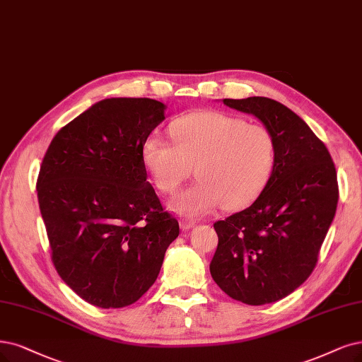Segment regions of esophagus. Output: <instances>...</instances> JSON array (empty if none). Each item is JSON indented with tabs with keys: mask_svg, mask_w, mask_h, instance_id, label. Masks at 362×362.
I'll list each match as a JSON object with an SVG mask.
<instances>
[{
	"mask_svg": "<svg viewBox=\"0 0 362 362\" xmlns=\"http://www.w3.org/2000/svg\"><path fill=\"white\" fill-rule=\"evenodd\" d=\"M195 225H197V223H195L194 221L183 219V221L180 222V228H182V230H185V231H189V230H192V228H194Z\"/></svg>",
	"mask_w": 362,
	"mask_h": 362,
	"instance_id": "obj_1",
	"label": "esophagus"
}]
</instances>
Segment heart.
I'll use <instances>...</instances> for the list:
<instances>
[{"label":"heart","mask_w":362,"mask_h":362,"mask_svg":"<svg viewBox=\"0 0 362 362\" xmlns=\"http://www.w3.org/2000/svg\"><path fill=\"white\" fill-rule=\"evenodd\" d=\"M174 143L151 134L141 144V159L160 192L171 194L195 165L197 182L170 199L177 215L199 218L246 206L270 177L276 156L272 131L222 112H198L174 120Z\"/></svg>","instance_id":"b5f03b06"}]
</instances>
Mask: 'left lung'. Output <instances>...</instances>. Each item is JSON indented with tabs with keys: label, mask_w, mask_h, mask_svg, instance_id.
I'll use <instances>...</instances> for the list:
<instances>
[{
	"label": "left lung",
	"mask_w": 362,
	"mask_h": 362,
	"mask_svg": "<svg viewBox=\"0 0 362 362\" xmlns=\"http://www.w3.org/2000/svg\"><path fill=\"white\" fill-rule=\"evenodd\" d=\"M222 101L272 131L276 156L255 202L215 223L219 243L210 273L226 296L262 305L285 298L312 274L336 215L337 173L325 144L282 103Z\"/></svg>",
	"instance_id": "1"
}]
</instances>
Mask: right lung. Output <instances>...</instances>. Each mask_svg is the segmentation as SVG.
<instances>
[{
    "label": "right lung",
    "mask_w": 362,
    "mask_h": 362,
    "mask_svg": "<svg viewBox=\"0 0 362 362\" xmlns=\"http://www.w3.org/2000/svg\"><path fill=\"white\" fill-rule=\"evenodd\" d=\"M165 109L151 98L101 100L58 131L40 168L52 261L80 298L101 309L136 303L179 235L141 159Z\"/></svg>",
    "instance_id": "1"
}]
</instances>
